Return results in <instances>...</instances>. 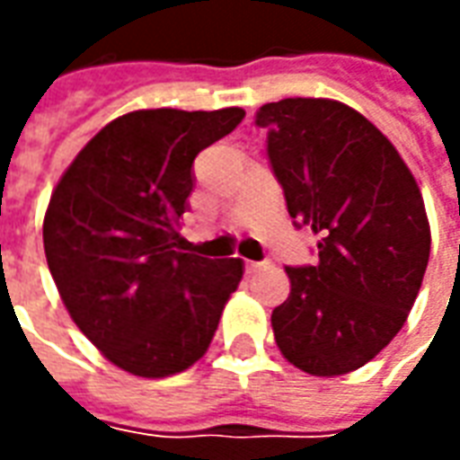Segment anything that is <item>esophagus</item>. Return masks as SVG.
I'll use <instances>...</instances> for the list:
<instances>
[{
	"mask_svg": "<svg viewBox=\"0 0 460 460\" xmlns=\"http://www.w3.org/2000/svg\"><path fill=\"white\" fill-rule=\"evenodd\" d=\"M266 263H259V261H246V273H259Z\"/></svg>",
	"mask_w": 460,
	"mask_h": 460,
	"instance_id": "1",
	"label": "esophagus"
}]
</instances>
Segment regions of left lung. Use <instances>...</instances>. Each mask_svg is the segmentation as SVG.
I'll list each match as a JSON object with an SVG mask.
<instances>
[{
    "label": "left lung",
    "instance_id": "obj_1",
    "mask_svg": "<svg viewBox=\"0 0 460 460\" xmlns=\"http://www.w3.org/2000/svg\"><path fill=\"white\" fill-rule=\"evenodd\" d=\"M270 170L288 214L318 234V263L286 269L270 315L276 345L303 372L338 376L385 349L424 280L431 229L414 174L365 115L328 98L261 105Z\"/></svg>",
    "mask_w": 460,
    "mask_h": 460
}]
</instances>
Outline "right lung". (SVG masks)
I'll return each instance as SVG.
<instances>
[{"instance_id":"right-lung-1","label":"right lung","mask_w":460,"mask_h":460,"mask_svg":"<svg viewBox=\"0 0 460 460\" xmlns=\"http://www.w3.org/2000/svg\"><path fill=\"white\" fill-rule=\"evenodd\" d=\"M241 108L135 111L75 155L44 217V251L68 315L115 367L177 375L204 357L243 276L241 259L181 253L194 157Z\"/></svg>"}]
</instances>
